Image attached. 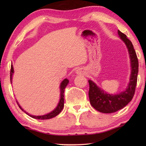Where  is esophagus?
<instances>
[{"label": "esophagus", "mask_w": 146, "mask_h": 146, "mask_svg": "<svg viewBox=\"0 0 146 146\" xmlns=\"http://www.w3.org/2000/svg\"><path fill=\"white\" fill-rule=\"evenodd\" d=\"M82 70H77V71H76V73H78V74H81V73H82Z\"/></svg>", "instance_id": "esophagus-1"}]
</instances>
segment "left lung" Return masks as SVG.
Here are the masks:
<instances>
[{"label": "left lung", "instance_id": "left-lung-1", "mask_svg": "<svg viewBox=\"0 0 146 146\" xmlns=\"http://www.w3.org/2000/svg\"><path fill=\"white\" fill-rule=\"evenodd\" d=\"M118 34L127 47L131 59L132 72L127 88L119 94L112 95L104 92L95 83L88 80L90 85L88 95L90 104L96 110L105 113L115 112L125 107L134 97L137 82L139 62L134 46L127 38V36L119 30H118Z\"/></svg>", "mask_w": 146, "mask_h": 146}]
</instances>
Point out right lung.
Instances as JSON below:
<instances>
[{
	"label": "right lung",
	"instance_id": "obj_1",
	"mask_svg": "<svg viewBox=\"0 0 146 146\" xmlns=\"http://www.w3.org/2000/svg\"><path fill=\"white\" fill-rule=\"evenodd\" d=\"M14 73V69H13V66L11 64V72H10V76H11V82H12V74ZM68 80L67 79H64L63 82H61V85H60V92H61V97H60V100L59 104L58 105V106L56 107V108L55 109L52 111L51 112L49 113L48 114H46L44 115H41V116H34V115H29L27 113V112H26L25 111H24V110L21 107V106L19 104L17 103L19 107L21 108V109L24 111V112H26V114L29 115L31 117H33L34 119H40V120H46V119H51V118H53L54 117H56V115L60 113L61 110H63V107H64V89L66 87V86L68 84Z\"/></svg>",
	"mask_w": 146,
	"mask_h": 146
}]
</instances>
